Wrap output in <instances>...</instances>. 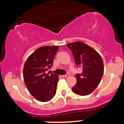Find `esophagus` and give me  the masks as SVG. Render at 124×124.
Listing matches in <instances>:
<instances>
[{"mask_svg":"<svg viewBox=\"0 0 124 124\" xmlns=\"http://www.w3.org/2000/svg\"><path fill=\"white\" fill-rule=\"evenodd\" d=\"M69 74H64V75H62V77H63V78H68V77H69Z\"/></svg>","mask_w":124,"mask_h":124,"instance_id":"1","label":"esophagus"}]
</instances>
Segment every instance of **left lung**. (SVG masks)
<instances>
[{
	"mask_svg": "<svg viewBox=\"0 0 124 124\" xmlns=\"http://www.w3.org/2000/svg\"><path fill=\"white\" fill-rule=\"evenodd\" d=\"M72 51L77 67H82V73L76 74L77 83L73 92L80 96L91 93L99 85L104 71L102 57L93 48L82 42L67 44Z\"/></svg>",
	"mask_w": 124,
	"mask_h": 124,
	"instance_id": "obj_1",
	"label": "left lung"
}]
</instances>
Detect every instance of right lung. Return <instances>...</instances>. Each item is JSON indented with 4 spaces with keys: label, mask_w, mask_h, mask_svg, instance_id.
I'll return each instance as SVG.
<instances>
[{
    "label": "right lung",
    "mask_w": 124,
    "mask_h": 124,
    "mask_svg": "<svg viewBox=\"0 0 124 124\" xmlns=\"http://www.w3.org/2000/svg\"><path fill=\"white\" fill-rule=\"evenodd\" d=\"M58 46H41L29 56L25 62L23 76L30 93L40 102L50 101L56 93L58 76L46 71L53 66Z\"/></svg>",
    "instance_id": "obj_1"
}]
</instances>
